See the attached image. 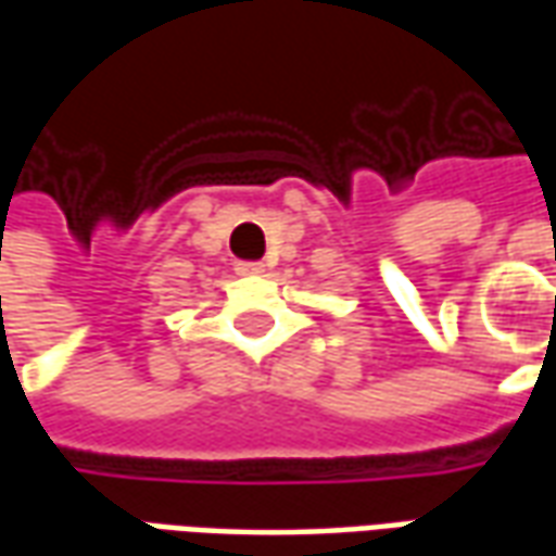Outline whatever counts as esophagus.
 I'll use <instances>...</instances> for the list:
<instances>
[{
    "label": "esophagus",
    "mask_w": 556,
    "mask_h": 556,
    "mask_svg": "<svg viewBox=\"0 0 556 556\" xmlns=\"http://www.w3.org/2000/svg\"><path fill=\"white\" fill-rule=\"evenodd\" d=\"M241 277H258V274H265V265L262 262H238V267H235Z\"/></svg>",
    "instance_id": "1"
}]
</instances>
